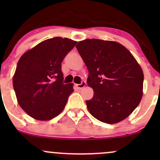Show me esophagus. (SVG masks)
Wrapping results in <instances>:
<instances>
[{
  "label": "esophagus",
  "mask_w": 160,
  "mask_h": 160,
  "mask_svg": "<svg viewBox=\"0 0 160 160\" xmlns=\"http://www.w3.org/2000/svg\"><path fill=\"white\" fill-rule=\"evenodd\" d=\"M77 87L78 88V89H82V88H83L84 86H86V82L85 81H82L81 82V83H80V84H77Z\"/></svg>",
  "instance_id": "34e87169"
}]
</instances>
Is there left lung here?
I'll use <instances>...</instances> for the list:
<instances>
[{
  "instance_id": "left-lung-1",
  "label": "left lung",
  "mask_w": 160,
  "mask_h": 160,
  "mask_svg": "<svg viewBox=\"0 0 160 160\" xmlns=\"http://www.w3.org/2000/svg\"><path fill=\"white\" fill-rule=\"evenodd\" d=\"M85 62L88 86L94 90L86 101L89 113L108 124L123 120L142 98L144 74L132 53L117 42L86 39L76 46Z\"/></svg>"
}]
</instances>
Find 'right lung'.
Returning <instances> with one entry per match:
<instances>
[{
    "label": "right lung",
    "mask_w": 160,
    "mask_h": 160,
    "mask_svg": "<svg viewBox=\"0 0 160 160\" xmlns=\"http://www.w3.org/2000/svg\"><path fill=\"white\" fill-rule=\"evenodd\" d=\"M77 41L60 37L43 40L20 58L12 84L18 103L32 118L49 120L65 107L74 92L64 84L62 62Z\"/></svg>",
    "instance_id": "right-lung-1"
}]
</instances>
